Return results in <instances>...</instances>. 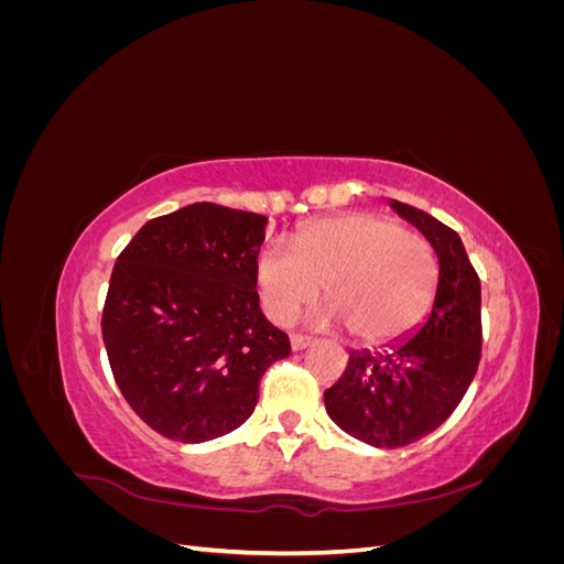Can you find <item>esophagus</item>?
<instances>
[{"mask_svg": "<svg viewBox=\"0 0 564 564\" xmlns=\"http://www.w3.org/2000/svg\"><path fill=\"white\" fill-rule=\"evenodd\" d=\"M311 344H313V340H311L308 336H301V334H294V336H292V348H294V350H305Z\"/></svg>", "mask_w": 564, "mask_h": 564, "instance_id": "esophagus-1", "label": "esophagus"}]
</instances>
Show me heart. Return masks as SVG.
<instances>
[{"instance_id": "b5f03b06", "label": "heart", "mask_w": 564, "mask_h": 564, "mask_svg": "<svg viewBox=\"0 0 564 564\" xmlns=\"http://www.w3.org/2000/svg\"><path fill=\"white\" fill-rule=\"evenodd\" d=\"M261 305L289 322L319 296L332 301L319 324H348L369 346L400 340L429 311L437 286L433 247L395 220L373 214L327 218L303 228L292 249L270 245L256 263Z\"/></svg>"}]
</instances>
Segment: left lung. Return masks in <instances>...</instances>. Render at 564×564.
Wrapping results in <instances>:
<instances>
[{
	"mask_svg": "<svg viewBox=\"0 0 564 564\" xmlns=\"http://www.w3.org/2000/svg\"><path fill=\"white\" fill-rule=\"evenodd\" d=\"M388 204L435 249L431 313L388 350H352L344 377L324 390V406L340 431L395 449L431 435L464 400L480 365L482 294L458 232L404 202Z\"/></svg>",
	"mask_w": 564,
	"mask_h": 564,
	"instance_id": "obj_1",
	"label": "left lung"
}]
</instances>
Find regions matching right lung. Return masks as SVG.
Returning <instances> with one entry per match:
<instances>
[{"label": "right lung", "mask_w": 564, "mask_h": 564, "mask_svg": "<svg viewBox=\"0 0 564 564\" xmlns=\"http://www.w3.org/2000/svg\"><path fill=\"white\" fill-rule=\"evenodd\" d=\"M265 226L197 202L148 220L119 253L100 322L108 360L133 412L169 440L240 429L265 369L292 352L256 292Z\"/></svg>", "instance_id": "obj_1"}]
</instances>
